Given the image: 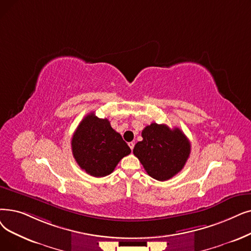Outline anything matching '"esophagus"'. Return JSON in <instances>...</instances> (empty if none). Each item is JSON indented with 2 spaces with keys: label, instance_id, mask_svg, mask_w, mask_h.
<instances>
[{
  "label": "esophagus",
  "instance_id": "esophagus-1",
  "mask_svg": "<svg viewBox=\"0 0 251 251\" xmlns=\"http://www.w3.org/2000/svg\"><path fill=\"white\" fill-rule=\"evenodd\" d=\"M128 146H129V148H130V149L133 150V148H134V143H133V141H131V143H129V144H128Z\"/></svg>",
  "mask_w": 251,
  "mask_h": 251
}]
</instances>
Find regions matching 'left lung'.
Here are the masks:
<instances>
[{
    "label": "left lung",
    "mask_w": 251,
    "mask_h": 251,
    "mask_svg": "<svg viewBox=\"0 0 251 251\" xmlns=\"http://www.w3.org/2000/svg\"><path fill=\"white\" fill-rule=\"evenodd\" d=\"M133 154L138 158L150 176L160 181L168 180L186 164L191 144L179 128L151 123L141 132Z\"/></svg>",
    "instance_id": "1"
}]
</instances>
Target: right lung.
<instances>
[{"mask_svg":"<svg viewBox=\"0 0 251 251\" xmlns=\"http://www.w3.org/2000/svg\"><path fill=\"white\" fill-rule=\"evenodd\" d=\"M72 150L78 165L95 177L111 174L120 160L131 152L110 121L97 118L94 113L87 115L75 129Z\"/></svg>","mask_w":251,"mask_h":251,"instance_id":"add662e5","label":"right lung"}]
</instances>
